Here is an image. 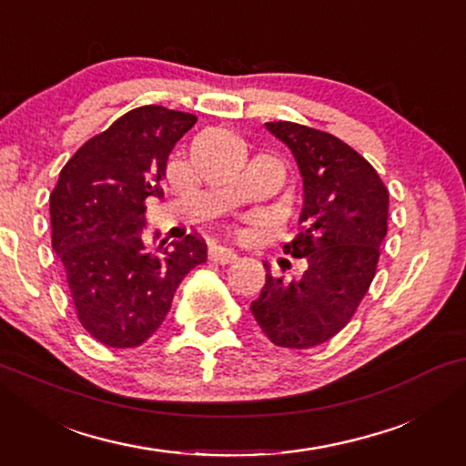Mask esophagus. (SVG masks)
<instances>
[{"mask_svg":"<svg viewBox=\"0 0 466 466\" xmlns=\"http://www.w3.org/2000/svg\"><path fill=\"white\" fill-rule=\"evenodd\" d=\"M209 258L216 260V263L220 265H228V263H235L238 260V254L231 248L227 246H212L209 248Z\"/></svg>","mask_w":466,"mask_h":466,"instance_id":"34e87169","label":"esophagus"}]
</instances>
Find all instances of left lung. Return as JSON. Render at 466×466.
Here are the masks:
<instances>
[{
    "instance_id": "8db88e82",
    "label": "left lung",
    "mask_w": 466,
    "mask_h": 466,
    "mask_svg": "<svg viewBox=\"0 0 466 466\" xmlns=\"http://www.w3.org/2000/svg\"><path fill=\"white\" fill-rule=\"evenodd\" d=\"M265 127L289 146L303 177L299 233L284 252L308 260V269L284 282L265 265L250 311L276 346L303 350L339 333L371 286L388 231V190L339 137L286 120Z\"/></svg>"
}]
</instances>
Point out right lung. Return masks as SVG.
<instances>
[{"label": "right lung", "instance_id": "add662e5", "mask_svg": "<svg viewBox=\"0 0 466 466\" xmlns=\"http://www.w3.org/2000/svg\"><path fill=\"white\" fill-rule=\"evenodd\" d=\"M197 123L187 112L142 106L88 139L50 195L59 254L78 320L104 346L136 348L161 327L182 278L208 258L195 235L144 244L146 199L161 197L167 157ZM158 233H155V239Z\"/></svg>", "mask_w": 466, "mask_h": 466}]
</instances>
